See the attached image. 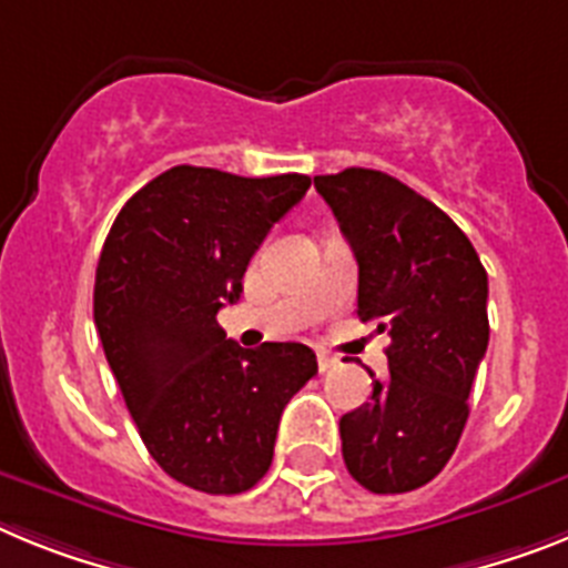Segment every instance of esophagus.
<instances>
[{
  "instance_id": "esophagus-1",
  "label": "esophagus",
  "mask_w": 568,
  "mask_h": 568,
  "mask_svg": "<svg viewBox=\"0 0 568 568\" xmlns=\"http://www.w3.org/2000/svg\"><path fill=\"white\" fill-rule=\"evenodd\" d=\"M317 366H320V372H332V368L339 366V359L334 357V354L317 352Z\"/></svg>"
}]
</instances>
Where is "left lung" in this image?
Here are the masks:
<instances>
[{"instance_id":"8db88e82","label":"left lung","mask_w":568,"mask_h":568,"mask_svg":"<svg viewBox=\"0 0 568 568\" xmlns=\"http://www.w3.org/2000/svg\"><path fill=\"white\" fill-rule=\"evenodd\" d=\"M357 260V317L386 332L388 377L343 414V460L374 495H403L440 475L468 417L489 345V277L475 245L400 180L345 168L314 176Z\"/></svg>"}]
</instances>
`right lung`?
I'll use <instances>...</instances> for the list:
<instances>
[{"instance_id":"obj_1","label":"right lung","mask_w":568,"mask_h":568,"mask_svg":"<svg viewBox=\"0 0 568 568\" xmlns=\"http://www.w3.org/2000/svg\"><path fill=\"white\" fill-rule=\"evenodd\" d=\"M308 185L176 165L122 205L102 245L93 323L108 366L151 457L205 495L263 480L283 408L317 374L308 345L243 348L216 323Z\"/></svg>"}]
</instances>
